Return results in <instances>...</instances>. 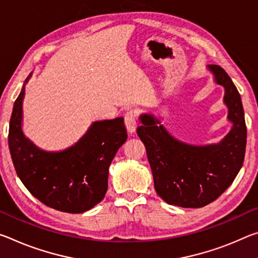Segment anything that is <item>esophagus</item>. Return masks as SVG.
<instances>
[{
    "label": "esophagus",
    "instance_id": "34e87169",
    "mask_svg": "<svg viewBox=\"0 0 258 258\" xmlns=\"http://www.w3.org/2000/svg\"><path fill=\"white\" fill-rule=\"evenodd\" d=\"M125 126L130 133L136 132L137 126H138V114L137 111H127L125 113Z\"/></svg>",
    "mask_w": 258,
    "mask_h": 258
}]
</instances>
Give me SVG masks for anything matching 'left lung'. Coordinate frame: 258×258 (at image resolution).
<instances>
[{"instance_id":"8db88e82","label":"left lung","mask_w":258,"mask_h":258,"mask_svg":"<svg viewBox=\"0 0 258 258\" xmlns=\"http://www.w3.org/2000/svg\"><path fill=\"white\" fill-rule=\"evenodd\" d=\"M208 68L225 88L224 103L233 124L219 144L193 146L179 141L149 113L141 114L137 128L146 147L155 190L166 203L181 208H201L218 199L239 173L246 153L247 127L238 89L223 68Z\"/></svg>"}]
</instances>
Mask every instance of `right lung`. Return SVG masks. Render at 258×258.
Returning <instances> with one entry per match:
<instances>
[{
    "label": "right lung",
    "instance_id": "obj_1",
    "mask_svg": "<svg viewBox=\"0 0 258 258\" xmlns=\"http://www.w3.org/2000/svg\"><path fill=\"white\" fill-rule=\"evenodd\" d=\"M25 84L15 101L8 138L17 175L34 198L52 209L69 214L92 209L107 193L109 166L127 139L124 118L93 122L75 146L44 151L22 130Z\"/></svg>",
    "mask_w": 258,
    "mask_h": 258
}]
</instances>
